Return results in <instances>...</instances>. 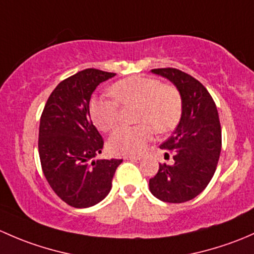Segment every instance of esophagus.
<instances>
[{"label":"esophagus","mask_w":254,"mask_h":254,"mask_svg":"<svg viewBox=\"0 0 254 254\" xmlns=\"http://www.w3.org/2000/svg\"><path fill=\"white\" fill-rule=\"evenodd\" d=\"M125 159L126 160H133V161H138L142 159V156H135V155H126L125 156Z\"/></svg>","instance_id":"obj_1"}]
</instances>
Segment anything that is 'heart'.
Listing matches in <instances>:
<instances>
[{
    "label": "heart",
    "instance_id": "b5f03b06",
    "mask_svg": "<svg viewBox=\"0 0 254 254\" xmlns=\"http://www.w3.org/2000/svg\"><path fill=\"white\" fill-rule=\"evenodd\" d=\"M114 99L95 98L89 111L95 126L111 132L121 119L122 108L134 106V126H125L112 133L109 149L114 154L137 155L145 149L151 134L166 133L179 125L184 110L180 90L171 84H161L156 78L133 75L116 82L110 88Z\"/></svg>",
    "mask_w": 254,
    "mask_h": 254
}]
</instances>
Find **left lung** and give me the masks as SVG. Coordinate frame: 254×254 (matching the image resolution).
<instances>
[{"mask_svg":"<svg viewBox=\"0 0 254 254\" xmlns=\"http://www.w3.org/2000/svg\"><path fill=\"white\" fill-rule=\"evenodd\" d=\"M171 80L180 90L184 110L179 126L160 145L165 156L172 153V165L160 164L149 180L154 197L166 203H185L205 190L218 165L221 151V126L213 98L204 85L182 70L151 69Z\"/></svg>","mask_w":254,"mask_h":254,"instance_id":"1","label":"left lung"}]
</instances>
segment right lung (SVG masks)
<instances>
[{
	"instance_id": "right-lung-1",
	"label": "right lung",
	"mask_w": 254,
	"mask_h": 254,
	"mask_svg": "<svg viewBox=\"0 0 254 254\" xmlns=\"http://www.w3.org/2000/svg\"><path fill=\"white\" fill-rule=\"evenodd\" d=\"M116 73L88 68L62 80L40 117L39 156L50 187L73 208L98 204L109 194L122 160H96L104 139L93 125L89 103L100 83Z\"/></svg>"
}]
</instances>
